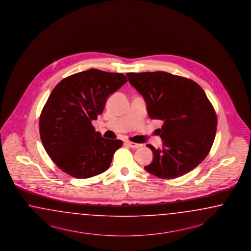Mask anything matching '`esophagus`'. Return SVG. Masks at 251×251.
Masks as SVG:
<instances>
[{"label": "esophagus", "instance_id": "34e87169", "mask_svg": "<svg viewBox=\"0 0 251 251\" xmlns=\"http://www.w3.org/2000/svg\"><path fill=\"white\" fill-rule=\"evenodd\" d=\"M127 144L131 147V148H140V147H142V145H140V144H136V143H133V142H127Z\"/></svg>", "mask_w": 251, "mask_h": 251}]
</instances>
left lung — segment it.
<instances>
[{
	"label": "left lung",
	"mask_w": 251,
	"mask_h": 251,
	"mask_svg": "<svg viewBox=\"0 0 251 251\" xmlns=\"http://www.w3.org/2000/svg\"><path fill=\"white\" fill-rule=\"evenodd\" d=\"M129 84L144 97L152 120L163 121V147L155 149L145 170L163 179L185 175L210 152L217 129V117L205 92L182 76L166 72L128 73Z\"/></svg>",
	"instance_id": "1"
}]
</instances>
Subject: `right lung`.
<instances>
[{
    "mask_svg": "<svg viewBox=\"0 0 251 251\" xmlns=\"http://www.w3.org/2000/svg\"><path fill=\"white\" fill-rule=\"evenodd\" d=\"M122 74L90 69L61 80L39 117V133L54 164L76 178L105 172L122 140L96 131L92 122L102 114L107 97L127 82Z\"/></svg>",
    "mask_w": 251,
    "mask_h": 251,
    "instance_id": "add662e5",
    "label": "right lung"
}]
</instances>
